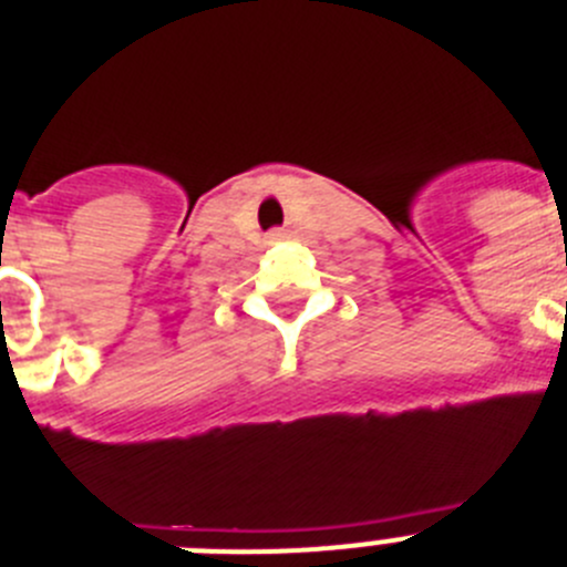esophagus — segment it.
<instances>
[{"instance_id": "1", "label": "esophagus", "mask_w": 567, "mask_h": 567, "mask_svg": "<svg viewBox=\"0 0 567 567\" xmlns=\"http://www.w3.org/2000/svg\"><path fill=\"white\" fill-rule=\"evenodd\" d=\"M271 237L274 240H279V237H282V231H271Z\"/></svg>"}]
</instances>
